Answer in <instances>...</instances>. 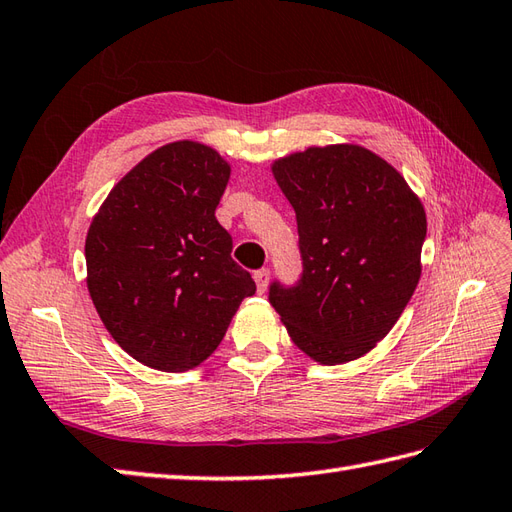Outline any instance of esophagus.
<instances>
[{"label": "esophagus", "instance_id": "34e87169", "mask_svg": "<svg viewBox=\"0 0 512 512\" xmlns=\"http://www.w3.org/2000/svg\"><path fill=\"white\" fill-rule=\"evenodd\" d=\"M254 280H256L258 293H265L267 285H269V269H258L256 274H254Z\"/></svg>", "mask_w": 512, "mask_h": 512}]
</instances>
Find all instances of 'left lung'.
Masks as SVG:
<instances>
[{"instance_id":"left-lung-1","label":"left lung","mask_w":512,"mask_h":512,"mask_svg":"<svg viewBox=\"0 0 512 512\" xmlns=\"http://www.w3.org/2000/svg\"><path fill=\"white\" fill-rule=\"evenodd\" d=\"M295 210L302 278L269 287L313 361L359 359L390 333L420 278L425 208L403 175L359 144L309 146L271 164Z\"/></svg>"}]
</instances>
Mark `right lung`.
Returning a JSON list of instances; mask_svg holds the SVG:
<instances>
[{"label":"right lung","mask_w":512,"mask_h":512,"mask_svg":"<svg viewBox=\"0 0 512 512\" xmlns=\"http://www.w3.org/2000/svg\"><path fill=\"white\" fill-rule=\"evenodd\" d=\"M230 170L212 146L164 144L111 188L89 225V295L109 335L144 366L197 368L256 293L214 217Z\"/></svg>","instance_id":"add662e5"}]
</instances>
